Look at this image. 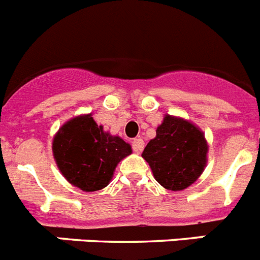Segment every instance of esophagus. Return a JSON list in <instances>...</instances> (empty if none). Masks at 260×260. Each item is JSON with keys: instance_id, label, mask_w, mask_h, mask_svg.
I'll use <instances>...</instances> for the list:
<instances>
[{"instance_id": "1", "label": "esophagus", "mask_w": 260, "mask_h": 260, "mask_svg": "<svg viewBox=\"0 0 260 260\" xmlns=\"http://www.w3.org/2000/svg\"><path fill=\"white\" fill-rule=\"evenodd\" d=\"M144 148V142L143 139H141V138H137V139H134L133 141V150L135 151V152H142Z\"/></svg>"}]
</instances>
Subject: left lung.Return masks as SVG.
I'll return each instance as SVG.
<instances>
[{
	"mask_svg": "<svg viewBox=\"0 0 260 260\" xmlns=\"http://www.w3.org/2000/svg\"><path fill=\"white\" fill-rule=\"evenodd\" d=\"M207 152L208 144L201 128L190 121L167 114L142 156L162 187L180 191L203 173Z\"/></svg>",
	"mask_w": 260,
	"mask_h": 260,
	"instance_id": "left-lung-1",
	"label": "left lung"
}]
</instances>
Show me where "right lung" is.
<instances>
[{"instance_id":"add662e5","label":"right lung","mask_w":260,"mask_h":260,"mask_svg":"<svg viewBox=\"0 0 260 260\" xmlns=\"http://www.w3.org/2000/svg\"><path fill=\"white\" fill-rule=\"evenodd\" d=\"M53 156L66 180L83 191L104 189L132 147L99 126L91 114L78 116L53 138Z\"/></svg>"}]
</instances>
